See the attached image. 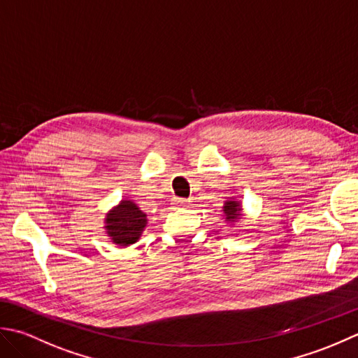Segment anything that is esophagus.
Listing matches in <instances>:
<instances>
[{
    "label": "esophagus",
    "mask_w": 358,
    "mask_h": 358,
    "mask_svg": "<svg viewBox=\"0 0 358 358\" xmlns=\"http://www.w3.org/2000/svg\"><path fill=\"white\" fill-rule=\"evenodd\" d=\"M176 206L185 207V206H187V201H185V199H178V201H176Z\"/></svg>",
    "instance_id": "obj_1"
}]
</instances>
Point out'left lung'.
I'll list each match as a JSON object with an SVG mask.
<instances>
[{
  "mask_svg": "<svg viewBox=\"0 0 358 358\" xmlns=\"http://www.w3.org/2000/svg\"><path fill=\"white\" fill-rule=\"evenodd\" d=\"M222 217L230 227H236V225H239V221L244 217L243 202L236 201L235 198H227V201H224Z\"/></svg>",
  "mask_w": 358,
  "mask_h": 358,
  "instance_id": "left-lung-1",
  "label": "left lung"
}]
</instances>
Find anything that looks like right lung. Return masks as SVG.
<instances>
[{"instance_id":"right-lung-1","label":"right lung","mask_w":358,"mask_h":358,"mask_svg":"<svg viewBox=\"0 0 358 358\" xmlns=\"http://www.w3.org/2000/svg\"><path fill=\"white\" fill-rule=\"evenodd\" d=\"M147 224V213H143L134 201L122 199L106 213L103 229L108 239L123 249L141 239Z\"/></svg>"}]
</instances>
